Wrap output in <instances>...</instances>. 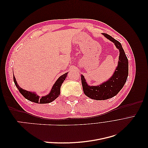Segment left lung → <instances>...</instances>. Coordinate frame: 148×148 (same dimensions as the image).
<instances>
[{
  "label": "left lung",
  "instance_id": "1",
  "mask_svg": "<svg viewBox=\"0 0 148 148\" xmlns=\"http://www.w3.org/2000/svg\"><path fill=\"white\" fill-rule=\"evenodd\" d=\"M104 36L113 42L119 49L120 55L118 66L112 77L109 80L97 86H90L87 84L82 75V83L85 95L95 100H106L117 95L123 87L128 75V61L122 45L117 40L110 35L103 33Z\"/></svg>",
  "mask_w": 148,
  "mask_h": 148
}]
</instances>
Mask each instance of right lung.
<instances>
[{"instance_id": "right-lung-1", "label": "right lung", "mask_w": 148, "mask_h": 148, "mask_svg": "<svg viewBox=\"0 0 148 148\" xmlns=\"http://www.w3.org/2000/svg\"><path fill=\"white\" fill-rule=\"evenodd\" d=\"M66 76H67V73H65L63 75H62L61 77H60L59 78H58L55 84H53L51 92L49 93L48 95L42 96L41 97H40L39 96L36 95V94L28 91L21 88L18 86V84H17L14 75H13V81H14L15 86L19 90L20 92L26 98V99L35 103H38V104H47V103H50L53 101H54L56 98L60 95V86L62 83H63L64 82V80L65 79Z\"/></svg>"}]
</instances>
